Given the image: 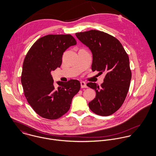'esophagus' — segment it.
I'll return each instance as SVG.
<instances>
[{"mask_svg": "<svg viewBox=\"0 0 156 156\" xmlns=\"http://www.w3.org/2000/svg\"><path fill=\"white\" fill-rule=\"evenodd\" d=\"M81 88H87V86L86 85V83L84 81H81Z\"/></svg>", "mask_w": 156, "mask_h": 156, "instance_id": "obj_1", "label": "esophagus"}]
</instances>
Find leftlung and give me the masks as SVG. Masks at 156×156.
<instances>
[{"label":"left lung","mask_w":156,"mask_h":156,"mask_svg":"<svg viewBox=\"0 0 156 156\" xmlns=\"http://www.w3.org/2000/svg\"><path fill=\"white\" fill-rule=\"evenodd\" d=\"M75 35L92 53V70L105 73L101 86L94 83L87 84L96 92L89 107L96 115H111L122 106L129 90L131 72L128 56L121 42L107 33L90 30Z\"/></svg>","instance_id":"1"}]
</instances>
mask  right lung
<instances>
[{
	"mask_svg": "<svg viewBox=\"0 0 156 156\" xmlns=\"http://www.w3.org/2000/svg\"><path fill=\"white\" fill-rule=\"evenodd\" d=\"M76 44L70 34L47 35L34 43L25 58L21 76L24 94L33 110L43 118L62 117L80 89L81 84L76 80L58 81L60 86L55 88L51 74L60 67L64 52Z\"/></svg>",
	"mask_w": 156,
	"mask_h": 156,
	"instance_id": "right-lung-1",
	"label": "right lung"
}]
</instances>
